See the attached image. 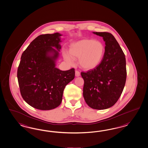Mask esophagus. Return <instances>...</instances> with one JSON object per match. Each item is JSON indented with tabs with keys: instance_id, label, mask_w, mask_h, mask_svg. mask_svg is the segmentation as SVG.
<instances>
[{
	"instance_id": "obj_1",
	"label": "esophagus",
	"mask_w": 148,
	"mask_h": 148,
	"mask_svg": "<svg viewBox=\"0 0 148 148\" xmlns=\"http://www.w3.org/2000/svg\"><path fill=\"white\" fill-rule=\"evenodd\" d=\"M80 75V72H79L78 71H75V76L78 77V76H79Z\"/></svg>"
}]
</instances>
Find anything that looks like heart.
<instances>
[{"instance_id":"b5f03b06","label":"heart","mask_w":148,"mask_h":148,"mask_svg":"<svg viewBox=\"0 0 148 148\" xmlns=\"http://www.w3.org/2000/svg\"><path fill=\"white\" fill-rule=\"evenodd\" d=\"M105 53L103 43L93 39H84L70 45L69 53L63 51L64 60L70 64L74 60L79 58L78 63L81 67L90 70L97 67L101 63Z\"/></svg>"}]
</instances>
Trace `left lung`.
Listing matches in <instances>:
<instances>
[{
  "label": "left lung",
  "mask_w": 148,
  "mask_h": 148,
  "mask_svg": "<svg viewBox=\"0 0 148 148\" xmlns=\"http://www.w3.org/2000/svg\"><path fill=\"white\" fill-rule=\"evenodd\" d=\"M93 33L103 37L105 42V53L97 67L81 73L84 80L83 96L90 108L105 110L116 103L124 88L126 79L125 56L111 34Z\"/></svg>",
  "instance_id": "8db88e82"
}]
</instances>
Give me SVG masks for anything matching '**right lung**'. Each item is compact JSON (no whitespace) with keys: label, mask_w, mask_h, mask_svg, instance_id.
<instances>
[{"label":"right lung","mask_w":148,"mask_h":148,"mask_svg":"<svg viewBox=\"0 0 148 148\" xmlns=\"http://www.w3.org/2000/svg\"><path fill=\"white\" fill-rule=\"evenodd\" d=\"M61 36L58 32L40 35L21 56L17 71L21 94L27 103L38 110L58 107L66 86L75 77L74 68L62 71L56 67Z\"/></svg>","instance_id":"right-lung-1"}]
</instances>
